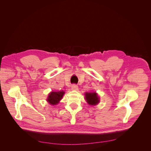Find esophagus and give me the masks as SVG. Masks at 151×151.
Wrapping results in <instances>:
<instances>
[{"mask_svg": "<svg viewBox=\"0 0 151 151\" xmlns=\"http://www.w3.org/2000/svg\"><path fill=\"white\" fill-rule=\"evenodd\" d=\"M78 85L74 84V85H73L72 86V90H73V91H76V90H78Z\"/></svg>", "mask_w": 151, "mask_h": 151, "instance_id": "1", "label": "esophagus"}]
</instances>
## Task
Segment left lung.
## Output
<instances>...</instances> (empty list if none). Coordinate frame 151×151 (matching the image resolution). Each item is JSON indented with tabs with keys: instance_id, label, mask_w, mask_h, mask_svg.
Segmentation results:
<instances>
[{
	"instance_id": "left-lung-1",
	"label": "left lung",
	"mask_w": 151,
	"mask_h": 151,
	"mask_svg": "<svg viewBox=\"0 0 151 151\" xmlns=\"http://www.w3.org/2000/svg\"><path fill=\"white\" fill-rule=\"evenodd\" d=\"M85 99L89 105H96L99 103V97L96 92H86L85 93Z\"/></svg>"
}]
</instances>
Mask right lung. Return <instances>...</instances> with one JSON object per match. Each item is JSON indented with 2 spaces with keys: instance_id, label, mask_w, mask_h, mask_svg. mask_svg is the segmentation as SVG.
<instances>
[{
  "instance_id": "1",
  "label": "right lung",
  "mask_w": 151,
  "mask_h": 151,
  "mask_svg": "<svg viewBox=\"0 0 151 151\" xmlns=\"http://www.w3.org/2000/svg\"><path fill=\"white\" fill-rule=\"evenodd\" d=\"M65 92L59 91V92H52L48 96L47 101L52 105H56L60 100L62 99Z\"/></svg>"
}]
</instances>
